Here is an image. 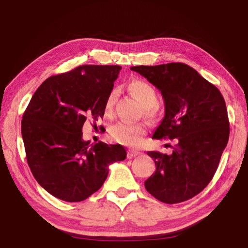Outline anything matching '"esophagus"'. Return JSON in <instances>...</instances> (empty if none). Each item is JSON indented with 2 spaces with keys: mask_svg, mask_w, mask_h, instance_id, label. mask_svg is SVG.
<instances>
[{
  "mask_svg": "<svg viewBox=\"0 0 248 248\" xmlns=\"http://www.w3.org/2000/svg\"><path fill=\"white\" fill-rule=\"evenodd\" d=\"M140 154V152H139V151L129 149V150H128V154H127V156H128V159H132V157L138 156Z\"/></svg>",
  "mask_w": 248,
  "mask_h": 248,
  "instance_id": "esophagus-1",
  "label": "esophagus"
}]
</instances>
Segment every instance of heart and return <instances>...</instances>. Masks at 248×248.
<instances>
[{"label":"heart","mask_w":248,"mask_h":248,"mask_svg":"<svg viewBox=\"0 0 248 248\" xmlns=\"http://www.w3.org/2000/svg\"><path fill=\"white\" fill-rule=\"evenodd\" d=\"M129 91L133 97L141 104V107L149 110L155 108L157 103V93L154 86L148 82L143 80H135L129 85ZM118 96V89H112L108 94L104 102V110L108 114L112 112L116 99ZM109 134L118 143L130 146L138 147L141 144L144 135L146 134V128L140 124H128L124 121H118L109 127Z\"/></svg>","instance_id":"obj_1"}]
</instances>
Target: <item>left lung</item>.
Returning <instances> with one entry per match:
<instances>
[{
    "label": "left lung",
    "instance_id": "obj_1",
    "mask_svg": "<svg viewBox=\"0 0 248 248\" xmlns=\"http://www.w3.org/2000/svg\"><path fill=\"white\" fill-rule=\"evenodd\" d=\"M161 92L165 115L152 139L177 140L170 155L149 151L155 171L145 181L152 196L178 203L196 196L212 180L229 139V120L222 93L182 62L135 66Z\"/></svg>",
    "mask_w": 248,
    "mask_h": 248
}]
</instances>
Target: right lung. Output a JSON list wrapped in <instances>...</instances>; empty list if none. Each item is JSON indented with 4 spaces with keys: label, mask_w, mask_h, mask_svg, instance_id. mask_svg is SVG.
<instances>
[{
    "label": "right lung",
    "mask_w": 248,
    "mask_h": 248,
    "mask_svg": "<svg viewBox=\"0 0 248 248\" xmlns=\"http://www.w3.org/2000/svg\"><path fill=\"white\" fill-rule=\"evenodd\" d=\"M120 66L83 65L46 78L31 97L21 124L28 164L36 181L68 202L85 200L102 186L108 166L124 161L121 145L82 138L87 119L104 115V102Z\"/></svg>",
    "instance_id": "right-lung-1"
}]
</instances>
